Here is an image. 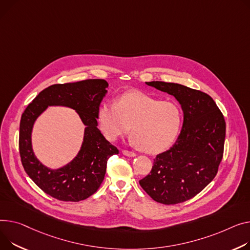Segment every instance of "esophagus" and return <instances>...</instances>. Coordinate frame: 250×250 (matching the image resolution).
<instances>
[{"label": "esophagus", "instance_id": "esophagus-1", "mask_svg": "<svg viewBox=\"0 0 250 250\" xmlns=\"http://www.w3.org/2000/svg\"><path fill=\"white\" fill-rule=\"evenodd\" d=\"M123 154H124L125 156H126V157H130V158H134V157H136V153H134V152H130V151H127V149H124V151H123Z\"/></svg>", "mask_w": 250, "mask_h": 250}]
</instances>
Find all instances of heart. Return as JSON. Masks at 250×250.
Listing matches in <instances>:
<instances>
[{
  "label": "heart",
  "mask_w": 250,
  "mask_h": 250,
  "mask_svg": "<svg viewBox=\"0 0 250 250\" xmlns=\"http://www.w3.org/2000/svg\"><path fill=\"white\" fill-rule=\"evenodd\" d=\"M183 122L180 105L142 91H127L104 103L97 110V124L104 138L114 142L130 131V143L143 152L159 154L177 140Z\"/></svg>",
  "instance_id": "b5f03b06"
}]
</instances>
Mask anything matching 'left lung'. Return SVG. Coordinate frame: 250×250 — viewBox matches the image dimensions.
<instances>
[{
  "label": "left lung",
  "instance_id": "left-lung-1",
  "mask_svg": "<svg viewBox=\"0 0 250 250\" xmlns=\"http://www.w3.org/2000/svg\"><path fill=\"white\" fill-rule=\"evenodd\" d=\"M152 86L173 95L184 112L176 143L154 159L141 187L155 201L173 205L200 193L215 178L223 157L226 124L213 98L178 83L151 81Z\"/></svg>",
  "mask_w": 250,
  "mask_h": 250
}]
</instances>
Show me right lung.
Segmentation results:
<instances>
[{"label": "right lung", "mask_w": 250, "mask_h": 250, "mask_svg": "<svg viewBox=\"0 0 250 250\" xmlns=\"http://www.w3.org/2000/svg\"><path fill=\"white\" fill-rule=\"evenodd\" d=\"M108 83L104 79H86L53 84L42 90L24 110L20 122L19 151L25 172L46 194L66 202H78L90 197L101 186L109 157L119 154L97 128V110L105 96ZM60 105L74 109L87 127L78 156L62 168L44 166L31 148V128L48 106Z\"/></svg>", "instance_id": "1"}]
</instances>
